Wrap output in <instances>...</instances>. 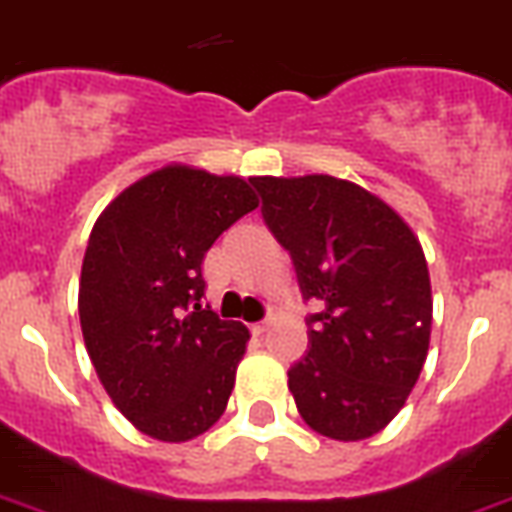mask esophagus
Here are the masks:
<instances>
[{"instance_id": "34e87169", "label": "esophagus", "mask_w": 512, "mask_h": 512, "mask_svg": "<svg viewBox=\"0 0 512 512\" xmlns=\"http://www.w3.org/2000/svg\"><path fill=\"white\" fill-rule=\"evenodd\" d=\"M268 326H270L268 318H265V321H260V323H252V334H255V336L265 334V331H268Z\"/></svg>"}]
</instances>
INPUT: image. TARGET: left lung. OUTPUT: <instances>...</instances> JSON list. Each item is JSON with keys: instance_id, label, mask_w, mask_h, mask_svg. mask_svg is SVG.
<instances>
[{"instance_id": "8db88e82", "label": "left lung", "mask_w": 512, "mask_h": 512, "mask_svg": "<svg viewBox=\"0 0 512 512\" xmlns=\"http://www.w3.org/2000/svg\"><path fill=\"white\" fill-rule=\"evenodd\" d=\"M263 218L289 249L310 350L289 368V392L318 434L357 442L400 413L431 336V281L418 236L384 199L334 176L249 178Z\"/></svg>"}]
</instances>
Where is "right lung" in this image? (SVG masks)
<instances>
[{
	"mask_svg": "<svg viewBox=\"0 0 512 512\" xmlns=\"http://www.w3.org/2000/svg\"><path fill=\"white\" fill-rule=\"evenodd\" d=\"M257 205L244 178L165 165L120 191L91 228L78 286L83 342L141 434L189 442L226 410L249 331L199 305L202 260Z\"/></svg>",
	"mask_w": 512,
	"mask_h": 512,
	"instance_id": "add662e5",
	"label": "right lung"
}]
</instances>
